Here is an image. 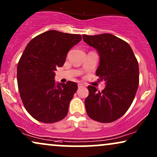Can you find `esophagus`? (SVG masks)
<instances>
[{"instance_id": "obj_1", "label": "esophagus", "mask_w": 157, "mask_h": 157, "mask_svg": "<svg viewBox=\"0 0 157 157\" xmlns=\"http://www.w3.org/2000/svg\"><path fill=\"white\" fill-rule=\"evenodd\" d=\"M82 86H86V85H85V84H82V83H78V88H81V87H82Z\"/></svg>"}]
</instances>
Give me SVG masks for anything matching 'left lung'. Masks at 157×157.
Listing matches in <instances>:
<instances>
[{"mask_svg": "<svg viewBox=\"0 0 157 157\" xmlns=\"http://www.w3.org/2000/svg\"><path fill=\"white\" fill-rule=\"evenodd\" d=\"M82 36L98 53L96 75L106 84L101 92L88 86L90 93L84 101L86 113L94 121L113 122L126 113L135 97L139 85L138 62L130 45L115 35Z\"/></svg>", "mask_w": 157, "mask_h": 157, "instance_id": "left-lung-1", "label": "left lung"}]
</instances>
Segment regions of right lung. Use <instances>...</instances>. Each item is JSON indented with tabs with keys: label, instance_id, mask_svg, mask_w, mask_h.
I'll use <instances>...</instances> for the list:
<instances>
[{
	"label": "right lung",
	"instance_id": "add662e5",
	"mask_svg": "<svg viewBox=\"0 0 157 157\" xmlns=\"http://www.w3.org/2000/svg\"><path fill=\"white\" fill-rule=\"evenodd\" d=\"M82 40L80 34L45 31L29 42L17 64V84L25 109L36 121L52 123L65 117L78 89L75 82L56 83L69 50Z\"/></svg>",
	"mask_w": 157,
	"mask_h": 157
}]
</instances>
